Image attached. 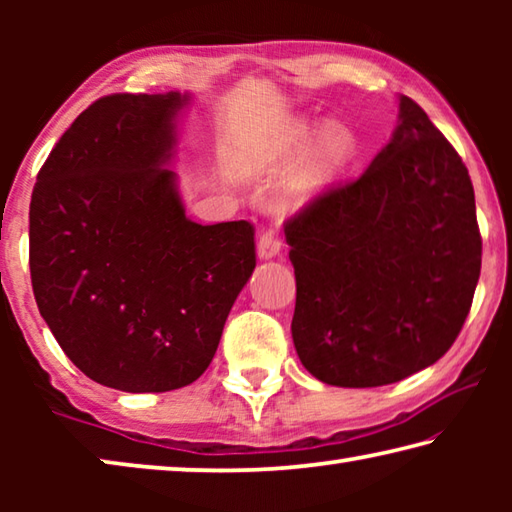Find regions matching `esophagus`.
I'll return each instance as SVG.
<instances>
[{
    "label": "esophagus",
    "instance_id": "34e87169",
    "mask_svg": "<svg viewBox=\"0 0 512 512\" xmlns=\"http://www.w3.org/2000/svg\"><path fill=\"white\" fill-rule=\"evenodd\" d=\"M282 248V239H280V230H266L262 237L257 241V255L262 259H271L277 253H280Z\"/></svg>",
    "mask_w": 512,
    "mask_h": 512
}]
</instances>
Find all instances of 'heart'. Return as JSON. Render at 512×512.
I'll return each instance as SVG.
<instances>
[{"label":"heart","instance_id":"1","mask_svg":"<svg viewBox=\"0 0 512 512\" xmlns=\"http://www.w3.org/2000/svg\"><path fill=\"white\" fill-rule=\"evenodd\" d=\"M316 133L314 124H307V121H298V124H291L282 128L271 142H268L266 149L259 155V167L266 171H287L300 160V155L311 142V137ZM352 153V135L345 131L343 126H327L323 133H320L314 151L309 153V160L305 162L296 178L291 180L289 194L291 198H305L314 189H318L325 180L332 176L336 169H341L345 162H348Z\"/></svg>","mask_w":512,"mask_h":512}]
</instances>
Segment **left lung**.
I'll use <instances>...</instances> for the list:
<instances>
[{
  "label": "left lung",
  "mask_w": 512,
  "mask_h": 512,
  "mask_svg": "<svg viewBox=\"0 0 512 512\" xmlns=\"http://www.w3.org/2000/svg\"><path fill=\"white\" fill-rule=\"evenodd\" d=\"M284 235L293 345L323 384H395L461 334L481 275L474 187L413 99H400L393 140L370 167L311 198Z\"/></svg>",
  "instance_id": "obj_1"
}]
</instances>
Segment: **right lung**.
<instances>
[{
    "mask_svg": "<svg viewBox=\"0 0 512 512\" xmlns=\"http://www.w3.org/2000/svg\"><path fill=\"white\" fill-rule=\"evenodd\" d=\"M185 101L97 99L51 149L31 196L40 316L83 375L126 393L201 377L257 264L253 223L189 221L164 167Z\"/></svg>",
    "mask_w": 512,
    "mask_h": 512,
    "instance_id": "right-lung-1",
    "label": "right lung"
}]
</instances>
